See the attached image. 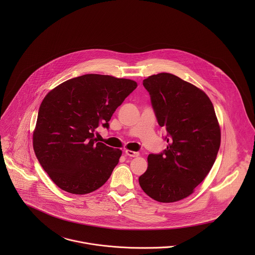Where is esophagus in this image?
Here are the masks:
<instances>
[{
    "instance_id": "1",
    "label": "esophagus",
    "mask_w": 255,
    "mask_h": 255,
    "mask_svg": "<svg viewBox=\"0 0 255 255\" xmlns=\"http://www.w3.org/2000/svg\"><path fill=\"white\" fill-rule=\"evenodd\" d=\"M126 155L129 157H137L139 156V152H134L131 150H126Z\"/></svg>"
}]
</instances>
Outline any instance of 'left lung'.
Instances as JSON below:
<instances>
[{
  "mask_svg": "<svg viewBox=\"0 0 255 255\" xmlns=\"http://www.w3.org/2000/svg\"><path fill=\"white\" fill-rule=\"evenodd\" d=\"M168 146L149 154L145 173L138 179L148 196L159 202L187 197L210 172L221 143V131L209 97L172 73L143 80Z\"/></svg>",
  "mask_w": 255,
  "mask_h": 255,
  "instance_id": "1",
  "label": "left lung"
}]
</instances>
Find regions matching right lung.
<instances>
[{"label":"right lung","mask_w":255,"mask_h":255,"mask_svg":"<svg viewBox=\"0 0 255 255\" xmlns=\"http://www.w3.org/2000/svg\"><path fill=\"white\" fill-rule=\"evenodd\" d=\"M130 79L84 74L51 90L38 111L33 132L37 159L63 190L86 194L108 181L122 155L97 142L94 130L109 128L116 109L136 88Z\"/></svg>","instance_id":"right-lung-1"}]
</instances>
